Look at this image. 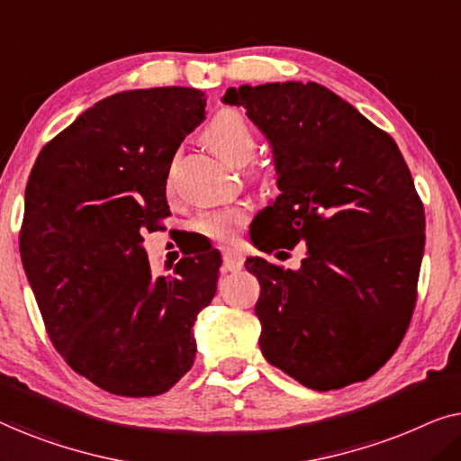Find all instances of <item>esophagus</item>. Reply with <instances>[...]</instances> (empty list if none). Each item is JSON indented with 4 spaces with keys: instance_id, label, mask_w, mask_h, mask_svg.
Instances as JSON below:
<instances>
[{
    "instance_id": "esophagus-1",
    "label": "esophagus",
    "mask_w": 461,
    "mask_h": 461,
    "mask_svg": "<svg viewBox=\"0 0 461 461\" xmlns=\"http://www.w3.org/2000/svg\"><path fill=\"white\" fill-rule=\"evenodd\" d=\"M222 264H224V270H241L243 256L235 249H224L222 251Z\"/></svg>"
}]
</instances>
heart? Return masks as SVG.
Listing matches in <instances>:
<instances>
[{"label": "heart", "instance_id": "b5f03b06", "mask_svg": "<svg viewBox=\"0 0 461 461\" xmlns=\"http://www.w3.org/2000/svg\"><path fill=\"white\" fill-rule=\"evenodd\" d=\"M203 140L213 153H218L232 166H245L254 159L258 138L239 111L226 109L212 119L203 131ZM249 213L245 207H226V210L207 212L199 218V229L216 241L229 243L239 235L241 226L248 222Z\"/></svg>", "mask_w": 461, "mask_h": 461}]
</instances>
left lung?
<instances>
[{"label":"left lung","instance_id":"8db88e82","mask_svg":"<svg viewBox=\"0 0 461 461\" xmlns=\"http://www.w3.org/2000/svg\"><path fill=\"white\" fill-rule=\"evenodd\" d=\"M222 100L273 149L281 193L251 241L267 254L306 243L298 270L245 262L260 281L264 358L321 393L367 380L405 336L424 256V205L399 147L314 81L229 87Z\"/></svg>","mask_w":461,"mask_h":461}]
</instances>
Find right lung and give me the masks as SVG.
<instances>
[{
    "mask_svg": "<svg viewBox=\"0 0 461 461\" xmlns=\"http://www.w3.org/2000/svg\"><path fill=\"white\" fill-rule=\"evenodd\" d=\"M203 119L205 96L193 87L113 94L50 140L31 169L24 273L56 350L111 394H163L193 367V325L222 260L213 249L155 276L142 232L169 216V166Z\"/></svg>",
    "mask_w": 461,
    "mask_h": 461,
    "instance_id": "obj_1",
    "label": "right lung"
}]
</instances>
